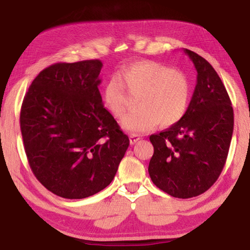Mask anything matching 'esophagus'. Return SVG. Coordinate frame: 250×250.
I'll return each mask as SVG.
<instances>
[{
	"label": "esophagus",
	"mask_w": 250,
	"mask_h": 250,
	"mask_svg": "<svg viewBox=\"0 0 250 250\" xmlns=\"http://www.w3.org/2000/svg\"><path fill=\"white\" fill-rule=\"evenodd\" d=\"M129 139H130V143L131 145H134L135 142H138L139 140H140V137H139L138 134H130V137H129Z\"/></svg>",
	"instance_id": "34e87169"
}]
</instances>
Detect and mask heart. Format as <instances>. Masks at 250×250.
Instances as JSON below:
<instances>
[{
  "instance_id": "1",
  "label": "heart",
  "mask_w": 250,
  "mask_h": 250,
  "mask_svg": "<svg viewBox=\"0 0 250 250\" xmlns=\"http://www.w3.org/2000/svg\"><path fill=\"white\" fill-rule=\"evenodd\" d=\"M131 96L138 109L121 120V126L133 133L150 131L160 124L175 125L184 117L191 97V83L182 70L154 61H139L118 71L103 92L104 107L113 117L121 118L129 108Z\"/></svg>"
}]
</instances>
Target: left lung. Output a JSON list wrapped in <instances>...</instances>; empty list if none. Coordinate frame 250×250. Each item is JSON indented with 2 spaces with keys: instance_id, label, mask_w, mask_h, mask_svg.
I'll use <instances>...</instances> for the list:
<instances>
[{
  "instance_id": "left-lung-1",
  "label": "left lung",
  "mask_w": 250,
  "mask_h": 250,
  "mask_svg": "<svg viewBox=\"0 0 250 250\" xmlns=\"http://www.w3.org/2000/svg\"><path fill=\"white\" fill-rule=\"evenodd\" d=\"M197 71L196 86L184 117L150 135L153 183L168 195L189 198L207 191L221 175L229 150L234 111L226 88L206 59L184 49Z\"/></svg>"
}]
</instances>
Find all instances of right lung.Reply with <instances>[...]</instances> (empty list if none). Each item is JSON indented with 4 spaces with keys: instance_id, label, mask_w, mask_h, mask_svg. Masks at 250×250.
Segmentation results:
<instances>
[{
    "instance_id": "obj_1",
    "label": "right lung",
    "mask_w": 250,
    "mask_h": 250,
    "mask_svg": "<svg viewBox=\"0 0 250 250\" xmlns=\"http://www.w3.org/2000/svg\"><path fill=\"white\" fill-rule=\"evenodd\" d=\"M98 59L57 62L33 80L21 109L29 167L56 195L79 200L111 183L128 135L104 107Z\"/></svg>"
}]
</instances>
